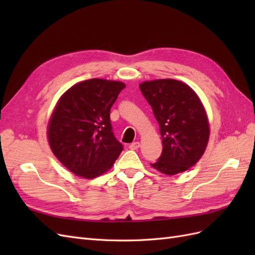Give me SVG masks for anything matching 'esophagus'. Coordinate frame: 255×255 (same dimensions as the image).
<instances>
[{"mask_svg":"<svg viewBox=\"0 0 255 255\" xmlns=\"http://www.w3.org/2000/svg\"><path fill=\"white\" fill-rule=\"evenodd\" d=\"M139 146H140V143L136 141V142H133V143L129 144V149L130 150H137V149H139Z\"/></svg>","mask_w":255,"mask_h":255,"instance_id":"esophagus-1","label":"esophagus"}]
</instances>
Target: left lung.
I'll return each instance as SVG.
<instances>
[{"label":"left lung","instance_id":"8db88e82","mask_svg":"<svg viewBox=\"0 0 255 255\" xmlns=\"http://www.w3.org/2000/svg\"><path fill=\"white\" fill-rule=\"evenodd\" d=\"M141 94L159 125L163 152L151 166L174 175L197 164L206 149L210 125L196 92L183 82L164 79L143 82Z\"/></svg>","mask_w":255,"mask_h":255}]
</instances>
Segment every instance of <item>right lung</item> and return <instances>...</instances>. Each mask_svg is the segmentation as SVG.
<instances>
[{"mask_svg": "<svg viewBox=\"0 0 255 255\" xmlns=\"http://www.w3.org/2000/svg\"><path fill=\"white\" fill-rule=\"evenodd\" d=\"M126 85L91 79L60 97L48 126L54 155L68 170L94 179L110 170L123 150L113 132L110 113Z\"/></svg>", "mask_w": 255, "mask_h": 255, "instance_id": "right-lung-1", "label": "right lung"}]
</instances>
